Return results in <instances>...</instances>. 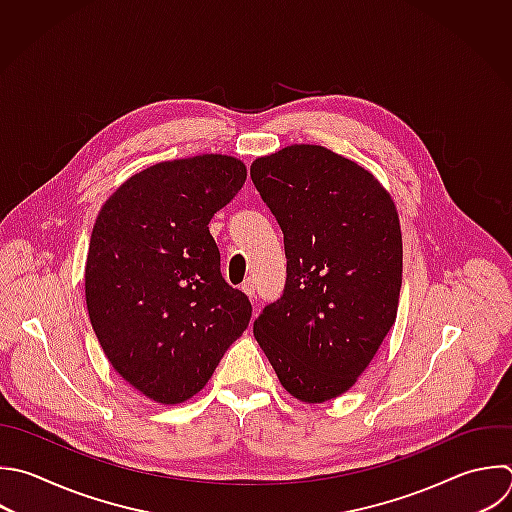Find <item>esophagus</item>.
<instances>
[{
	"label": "esophagus",
	"instance_id": "1",
	"mask_svg": "<svg viewBox=\"0 0 512 512\" xmlns=\"http://www.w3.org/2000/svg\"><path fill=\"white\" fill-rule=\"evenodd\" d=\"M242 292L248 296V298H254V294H256V286H254V280H244L242 282Z\"/></svg>",
	"mask_w": 512,
	"mask_h": 512
}]
</instances>
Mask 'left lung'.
<instances>
[{
  "instance_id": "1",
  "label": "left lung",
  "mask_w": 512,
  "mask_h": 512,
  "mask_svg": "<svg viewBox=\"0 0 512 512\" xmlns=\"http://www.w3.org/2000/svg\"><path fill=\"white\" fill-rule=\"evenodd\" d=\"M250 176L284 234L286 288L254 336L286 392L320 404L348 392L396 322L402 232L388 190L316 144L260 156Z\"/></svg>"
}]
</instances>
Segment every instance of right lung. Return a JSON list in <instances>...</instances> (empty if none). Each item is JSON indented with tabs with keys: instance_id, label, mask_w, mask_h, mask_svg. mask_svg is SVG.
Wrapping results in <instances>:
<instances>
[{
	"instance_id": "right-lung-1",
	"label": "right lung",
	"mask_w": 512,
	"mask_h": 512,
	"mask_svg": "<svg viewBox=\"0 0 512 512\" xmlns=\"http://www.w3.org/2000/svg\"><path fill=\"white\" fill-rule=\"evenodd\" d=\"M246 176L226 154L160 162L130 176L96 218L84 272L90 322L114 370L154 402L198 394L250 322L208 230Z\"/></svg>"
}]
</instances>
